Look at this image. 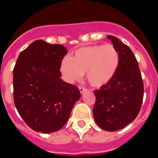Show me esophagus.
<instances>
[{
  "mask_svg": "<svg viewBox=\"0 0 158 158\" xmlns=\"http://www.w3.org/2000/svg\"><path fill=\"white\" fill-rule=\"evenodd\" d=\"M79 92H80V94H83L84 92L87 91V89H85V88H84V87H81V86L79 87Z\"/></svg>",
  "mask_w": 158,
  "mask_h": 158,
  "instance_id": "esophagus-1",
  "label": "esophagus"
}]
</instances>
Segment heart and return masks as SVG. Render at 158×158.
Here are the masks:
<instances>
[{
	"label": "heart",
	"instance_id": "1",
	"mask_svg": "<svg viewBox=\"0 0 158 158\" xmlns=\"http://www.w3.org/2000/svg\"><path fill=\"white\" fill-rule=\"evenodd\" d=\"M120 66V54L111 44L87 46L76 50L72 57H65L60 71L69 82L80 79L86 73L87 81L101 88L115 77Z\"/></svg>",
	"mask_w": 158,
	"mask_h": 158
}]
</instances>
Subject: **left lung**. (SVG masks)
<instances>
[{
	"label": "left lung",
	"mask_w": 158,
	"mask_h": 158,
	"mask_svg": "<svg viewBox=\"0 0 158 158\" xmlns=\"http://www.w3.org/2000/svg\"><path fill=\"white\" fill-rule=\"evenodd\" d=\"M120 54V66L108 84L95 90L94 116L106 131L121 130L137 117L143 98L139 67L130 48L114 36H107Z\"/></svg>",
	"instance_id": "1"
}]
</instances>
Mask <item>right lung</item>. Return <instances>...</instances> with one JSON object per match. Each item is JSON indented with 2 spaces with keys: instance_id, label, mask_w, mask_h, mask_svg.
I'll list each match as a JSON object with an SVG mask.
<instances>
[{
  "instance_id": "1",
  "label": "right lung",
  "mask_w": 158,
  "mask_h": 158,
  "mask_svg": "<svg viewBox=\"0 0 158 158\" xmlns=\"http://www.w3.org/2000/svg\"><path fill=\"white\" fill-rule=\"evenodd\" d=\"M66 48L36 40L19 56L13 70L14 102L24 122L43 134L60 130L80 92L60 71Z\"/></svg>"
}]
</instances>
